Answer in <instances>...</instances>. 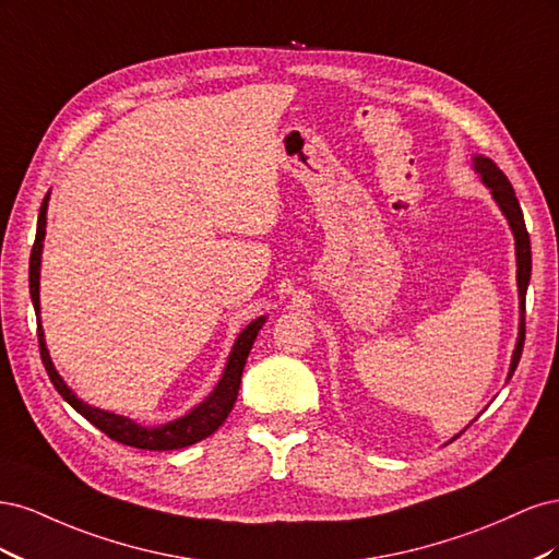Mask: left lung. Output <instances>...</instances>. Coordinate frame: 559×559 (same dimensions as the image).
<instances>
[{
  "label": "left lung",
  "mask_w": 559,
  "mask_h": 559,
  "mask_svg": "<svg viewBox=\"0 0 559 559\" xmlns=\"http://www.w3.org/2000/svg\"><path fill=\"white\" fill-rule=\"evenodd\" d=\"M473 167L480 175L483 183L492 191V198L503 212V216L509 218V226L515 235V259H518V294H520V331H518V345L513 349V359H511V370H509V380L513 378L515 368L522 357V347H524V296H527V286L532 277V245H530V233L527 226H524V216L520 210V202L515 198V191L511 181L506 179V175L499 170L495 160H489L485 156L473 158ZM456 438V436H454Z\"/></svg>",
  "instance_id": "8db88e82"
}]
</instances>
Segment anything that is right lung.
Segmentation results:
<instances>
[{
	"label": "right lung",
	"instance_id": "add662e5",
	"mask_svg": "<svg viewBox=\"0 0 559 559\" xmlns=\"http://www.w3.org/2000/svg\"><path fill=\"white\" fill-rule=\"evenodd\" d=\"M46 210H48V195L41 202L39 218H37V238H35V245H32V253H29V296H32V306H35L37 317H39V267H41V247H44V235H46ZM263 324H265V317L253 319L251 324L238 335V341H235V345L230 349L228 364L224 368V376L214 386V392L200 405H195L189 415H183L175 421H167V425H160V427H142V425H138V421H132L123 415H114L107 411L93 408V405L76 399V394L64 384V380L58 376L53 361H50V357H48L41 319H37V335H39L41 361H44V368H46L50 382H53V386L58 389V394L67 403H70L79 415L86 417L91 425H95L99 431L107 433L111 441H118L123 445H132L140 450H179V448H189V445L202 441V438L212 436L218 427L224 425L228 413L233 411L235 401H238V389H240L249 349H251L253 341H257V335Z\"/></svg>",
	"mask_w": 559,
	"mask_h": 559
}]
</instances>
